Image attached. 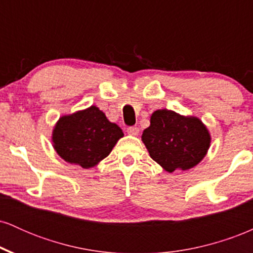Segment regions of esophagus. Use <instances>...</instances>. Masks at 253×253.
<instances>
[{
  "instance_id": "1",
  "label": "esophagus",
  "mask_w": 253,
  "mask_h": 253,
  "mask_svg": "<svg viewBox=\"0 0 253 253\" xmlns=\"http://www.w3.org/2000/svg\"><path fill=\"white\" fill-rule=\"evenodd\" d=\"M127 133H128L129 135H138L139 128L138 127H128V128H127Z\"/></svg>"
}]
</instances>
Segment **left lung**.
<instances>
[{
    "mask_svg": "<svg viewBox=\"0 0 253 253\" xmlns=\"http://www.w3.org/2000/svg\"><path fill=\"white\" fill-rule=\"evenodd\" d=\"M141 140L150 157L165 171L189 170L207 155L211 134L196 117H183L173 110L158 109L151 115L150 126Z\"/></svg>",
    "mask_w": 253,
    "mask_h": 253,
    "instance_id": "8db88e82",
    "label": "left lung"
}]
</instances>
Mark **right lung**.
Wrapping results in <instances>:
<instances>
[{
	"mask_svg": "<svg viewBox=\"0 0 253 253\" xmlns=\"http://www.w3.org/2000/svg\"><path fill=\"white\" fill-rule=\"evenodd\" d=\"M123 136L117 124L91 106L59 118L52 132V143L64 161L89 169L106 158Z\"/></svg>",
	"mask_w": 253,
	"mask_h": 253,
	"instance_id": "right-lung-1",
	"label": "right lung"
}]
</instances>
